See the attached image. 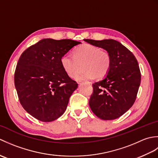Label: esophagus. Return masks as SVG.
<instances>
[{
    "instance_id": "obj_1",
    "label": "esophagus",
    "mask_w": 158,
    "mask_h": 158,
    "mask_svg": "<svg viewBox=\"0 0 158 158\" xmlns=\"http://www.w3.org/2000/svg\"><path fill=\"white\" fill-rule=\"evenodd\" d=\"M87 83H88V84L89 85H91L92 84V82H89V81H87Z\"/></svg>"
}]
</instances>
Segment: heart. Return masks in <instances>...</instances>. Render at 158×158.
<instances>
[{
    "label": "heart",
    "mask_w": 158,
    "mask_h": 158,
    "mask_svg": "<svg viewBox=\"0 0 158 158\" xmlns=\"http://www.w3.org/2000/svg\"><path fill=\"white\" fill-rule=\"evenodd\" d=\"M84 72L75 77L77 81L94 79L98 76L102 77L109 71L110 64L109 55L98 47L88 43L82 44L75 49L74 56L65 53L60 59L64 70L70 77H75L83 64Z\"/></svg>",
    "instance_id": "b5f03b06"
}]
</instances>
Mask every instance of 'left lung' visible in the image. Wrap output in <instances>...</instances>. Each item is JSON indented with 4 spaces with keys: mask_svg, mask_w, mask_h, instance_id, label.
Listing matches in <instances>:
<instances>
[{
    "mask_svg": "<svg viewBox=\"0 0 158 158\" xmlns=\"http://www.w3.org/2000/svg\"><path fill=\"white\" fill-rule=\"evenodd\" d=\"M84 41L106 50L110 59L106 76L92 84L90 109L101 119H115L128 110L135 102L141 80L138 62L129 49L115 40Z\"/></svg>",
    "mask_w": 158,
    "mask_h": 158,
    "instance_id": "8db88e82",
    "label": "left lung"
}]
</instances>
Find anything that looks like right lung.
<instances>
[{
    "instance_id": "1",
    "label": "right lung",
    "mask_w": 158,
    "mask_h": 158,
    "mask_svg": "<svg viewBox=\"0 0 158 158\" xmlns=\"http://www.w3.org/2000/svg\"><path fill=\"white\" fill-rule=\"evenodd\" d=\"M81 43L70 39H43L20 56L15 86L23 108L35 118L49 122L65 112L78 84L64 70L60 59Z\"/></svg>"
}]
</instances>
